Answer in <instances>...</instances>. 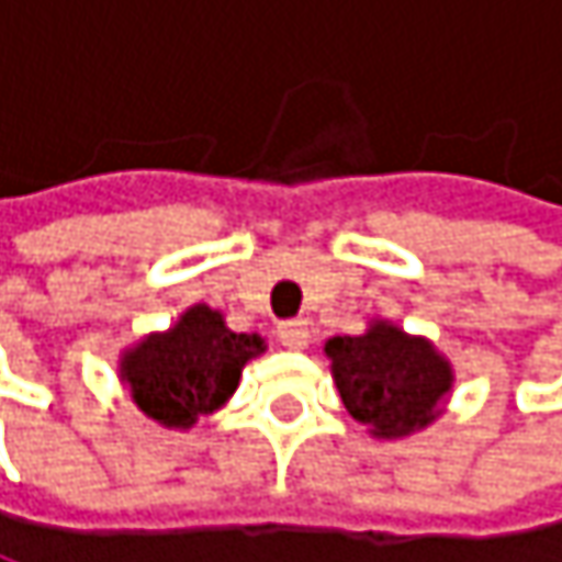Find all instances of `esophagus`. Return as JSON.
Listing matches in <instances>:
<instances>
[{
	"label": "esophagus",
	"instance_id": "34e87169",
	"mask_svg": "<svg viewBox=\"0 0 562 562\" xmlns=\"http://www.w3.org/2000/svg\"><path fill=\"white\" fill-rule=\"evenodd\" d=\"M276 336H279V342H283L286 349H306V346H310V323H306V319L279 323Z\"/></svg>",
	"mask_w": 562,
	"mask_h": 562
}]
</instances>
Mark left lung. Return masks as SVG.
Instances as JSON below:
<instances>
[{"label": "left lung", "mask_w": 562, "mask_h": 562, "mask_svg": "<svg viewBox=\"0 0 562 562\" xmlns=\"http://www.w3.org/2000/svg\"><path fill=\"white\" fill-rule=\"evenodd\" d=\"M342 405L375 438H405L441 415L454 372L438 349L392 323L326 342Z\"/></svg>", "instance_id": "8db88e82"}]
</instances>
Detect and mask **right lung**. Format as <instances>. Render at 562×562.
<instances>
[{
    "label": "right lung",
    "mask_w": 562,
    "mask_h": 562,
    "mask_svg": "<svg viewBox=\"0 0 562 562\" xmlns=\"http://www.w3.org/2000/svg\"><path fill=\"white\" fill-rule=\"evenodd\" d=\"M259 352L266 342L256 333H233L216 310L196 303L173 329L121 356V382L147 418L164 428H190L236 392L243 366Z\"/></svg>",
    "instance_id": "1"
}]
</instances>
